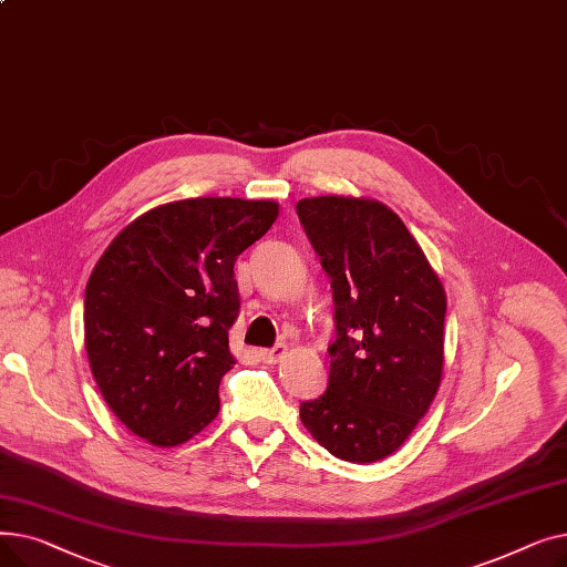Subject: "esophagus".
Listing matches in <instances>:
<instances>
[{"label":"esophagus","instance_id":"1","mask_svg":"<svg viewBox=\"0 0 567 567\" xmlns=\"http://www.w3.org/2000/svg\"><path fill=\"white\" fill-rule=\"evenodd\" d=\"M285 353H287V347H285V344H276V347H271V349H261V351H259L261 361L268 363V365L280 363V361L285 359Z\"/></svg>","mask_w":567,"mask_h":567}]
</instances>
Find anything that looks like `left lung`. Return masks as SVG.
Segmentation results:
<instances>
[{"instance_id":"8db88e82","label":"left lung","mask_w":567,"mask_h":567,"mask_svg":"<svg viewBox=\"0 0 567 567\" xmlns=\"http://www.w3.org/2000/svg\"><path fill=\"white\" fill-rule=\"evenodd\" d=\"M331 278L336 340L329 389L301 402V421L331 455H393L427 413L443 372L445 291L398 214L374 199L296 204Z\"/></svg>"}]
</instances>
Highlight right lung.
Wrapping results in <instances>:
<instances>
[{
    "instance_id": "obj_1",
    "label": "right lung",
    "mask_w": 567,
    "mask_h": 567,
    "mask_svg": "<svg viewBox=\"0 0 567 567\" xmlns=\"http://www.w3.org/2000/svg\"><path fill=\"white\" fill-rule=\"evenodd\" d=\"M278 218L266 199L163 204L107 246L84 291V344L99 389L131 432L169 449L218 411L236 363L229 329L241 299L234 261Z\"/></svg>"
}]
</instances>
